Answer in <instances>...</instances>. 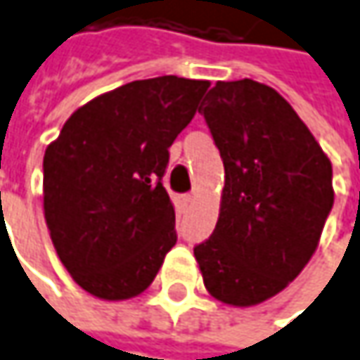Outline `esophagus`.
<instances>
[{"instance_id": "1", "label": "esophagus", "mask_w": 360, "mask_h": 360, "mask_svg": "<svg viewBox=\"0 0 360 360\" xmlns=\"http://www.w3.org/2000/svg\"><path fill=\"white\" fill-rule=\"evenodd\" d=\"M177 202H179L181 208H189L191 202H193V195L191 193H181L179 198H177Z\"/></svg>"}]
</instances>
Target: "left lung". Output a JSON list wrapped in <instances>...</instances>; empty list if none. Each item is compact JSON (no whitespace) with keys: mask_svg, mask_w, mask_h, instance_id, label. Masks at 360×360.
Here are the masks:
<instances>
[{"mask_svg":"<svg viewBox=\"0 0 360 360\" xmlns=\"http://www.w3.org/2000/svg\"><path fill=\"white\" fill-rule=\"evenodd\" d=\"M202 115L224 165L220 214L193 249L206 290L251 307L284 290L309 264L334 206L332 162L274 88L216 82Z\"/></svg>","mask_w":360,"mask_h":360,"instance_id":"left-lung-1","label":"left lung"}]
</instances>
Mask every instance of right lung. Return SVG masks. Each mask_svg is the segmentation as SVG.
I'll return each mask as SVG.
<instances>
[{"mask_svg": "<svg viewBox=\"0 0 360 360\" xmlns=\"http://www.w3.org/2000/svg\"><path fill=\"white\" fill-rule=\"evenodd\" d=\"M208 86L177 76L123 84L76 109L45 150L43 208L51 241L92 297H138L177 243L162 177L169 148Z\"/></svg>", "mask_w": 360, "mask_h": 360, "instance_id": "add662e5", "label": "right lung"}]
</instances>
